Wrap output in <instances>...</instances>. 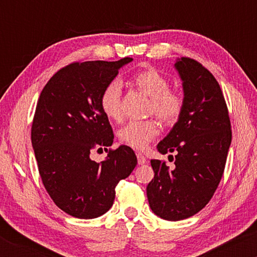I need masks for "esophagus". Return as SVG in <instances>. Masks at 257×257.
<instances>
[{
	"mask_svg": "<svg viewBox=\"0 0 257 257\" xmlns=\"http://www.w3.org/2000/svg\"><path fill=\"white\" fill-rule=\"evenodd\" d=\"M137 157H138V163H139V164H145L146 162H147L146 157L143 155V153H138Z\"/></svg>",
	"mask_w": 257,
	"mask_h": 257,
	"instance_id": "1",
	"label": "esophagus"
}]
</instances>
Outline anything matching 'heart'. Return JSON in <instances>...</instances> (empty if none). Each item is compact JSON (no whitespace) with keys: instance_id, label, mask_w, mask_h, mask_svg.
<instances>
[{"instance_id":"1","label":"heart","mask_w":257,"mask_h":257,"mask_svg":"<svg viewBox=\"0 0 257 257\" xmlns=\"http://www.w3.org/2000/svg\"><path fill=\"white\" fill-rule=\"evenodd\" d=\"M132 83L138 90L150 98L147 113L155 114L166 125H174L182 116L185 96L181 91L170 89L166 76L153 67H146L132 76ZM100 107L108 119L118 122L122 118V84L111 81L100 95ZM159 134L157 120L150 118L131 120L118 131V139L123 145L134 150H145Z\"/></svg>"}]
</instances>
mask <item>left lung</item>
Segmentation results:
<instances>
[{
    "instance_id": "left-lung-1",
    "label": "left lung",
    "mask_w": 257,
    "mask_h": 257,
    "mask_svg": "<svg viewBox=\"0 0 257 257\" xmlns=\"http://www.w3.org/2000/svg\"><path fill=\"white\" fill-rule=\"evenodd\" d=\"M182 79L185 108L158 151L175 153L169 169L152 159L155 176L146 192L152 211L179 221L193 216L214 196L225 170L232 140L225 96L213 73L194 59L182 57L175 64Z\"/></svg>"
}]
</instances>
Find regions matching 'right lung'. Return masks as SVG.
Segmentation results:
<instances>
[{"mask_svg": "<svg viewBox=\"0 0 257 257\" xmlns=\"http://www.w3.org/2000/svg\"><path fill=\"white\" fill-rule=\"evenodd\" d=\"M132 60L71 63L41 91L31 126L38 173L55 205L73 217L105 214L138 163L129 146L111 149L113 132L100 107L102 89ZM102 148L108 156L98 164L90 152Z\"/></svg>", "mask_w": 257, "mask_h": 257, "instance_id": "obj_1", "label": "right lung"}]
</instances>
